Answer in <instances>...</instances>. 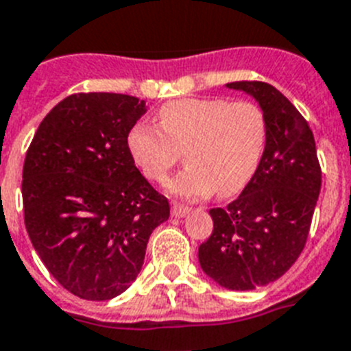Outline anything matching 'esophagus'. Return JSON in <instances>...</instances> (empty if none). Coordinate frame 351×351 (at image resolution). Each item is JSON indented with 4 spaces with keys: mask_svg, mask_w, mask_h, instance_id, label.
<instances>
[{
    "mask_svg": "<svg viewBox=\"0 0 351 351\" xmlns=\"http://www.w3.org/2000/svg\"><path fill=\"white\" fill-rule=\"evenodd\" d=\"M189 212H191V208L185 207V205H182V203L175 202L173 205H171V214H173L175 217H184V216H187Z\"/></svg>",
    "mask_w": 351,
    "mask_h": 351,
    "instance_id": "esophagus-1",
    "label": "esophagus"
}]
</instances>
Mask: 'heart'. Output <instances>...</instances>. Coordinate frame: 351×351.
I'll return each instance as SVG.
<instances>
[{
  "label": "heart",
  "mask_w": 351,
  "mask_h": 351,
  "mask_svg": "<svg viewBox=\"0 0 351 351\" xmlns=\"http://www.w3.org/2000/svg\"><path fill=\"white\" fill-rule=\"evenodd\" d=\"M158 125H135L126 141L128 152L141 173L157 184L167 180L184 152L189 166L169 182L171 193L184 198L212 191L219 198L241 193L266 149V116L250 99H175L162 105Z\"/></svg>",
  "instance_id": "1"
}]
</instances>
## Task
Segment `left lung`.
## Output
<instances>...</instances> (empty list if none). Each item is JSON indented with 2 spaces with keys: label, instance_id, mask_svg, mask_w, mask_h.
<instances>
[{
  "label": "left lung",
  "instance_id": "left-lung-1",
  "mask_svg": "<svg viewBox=\"0 0 351 351\" xmlns=\"http://www.w3.org/2000/svg\"><path fill=\"white\" fill-rule=\"evenodd\" d=\"M261 105L266 149L237 199L210 208L214 230L198 250L205 275L232 291L280 278L305 248L321 189L316 143L305 117L266 82H232Z\"/></svg>",
  "mask_w": 351,
  "mask_h": 351
}]
</instances>
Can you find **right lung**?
I'll list each match as a JSON object with an SVG mask.
<instances>
[{
    "mask_svg": "<svg viewBox=\"0 0 351 351\" xmlns=\"http://www.w3.org/2000/svg\"><path fill=\"white\" fill-rule=\"evenodd\" d=\"M146 103L71 94L43 119L23 167L25 225L53 278L78 298L119 296L143 267L169 202L135 167L128 134Z\"/></svg>",
    "mask_w": 351,
    "mask_h": 351,
    "instance_id": "obj_1",
    "label": "right lung"
}]
</instances>
